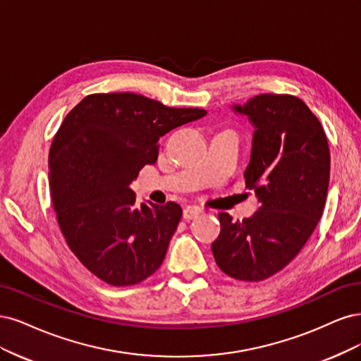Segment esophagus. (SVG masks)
<instances>
[{
    "instance_id": "obj_1",
    "label": "esophagus",
    "mask_w": 361,
    "mask_h": 361,
    "mask_svg": "<svg viewBox=\"0 0 361 361\" xmlns=\"http://www.w3.org/2000/svg\"><path fill=\"white\" fill-rule=\"evenodd\" d=\"M200 214H201V210H200V208H196V207H188V208H184V212H183V217L185 220L196 219Z\"/></svg>"
}]
</instances>
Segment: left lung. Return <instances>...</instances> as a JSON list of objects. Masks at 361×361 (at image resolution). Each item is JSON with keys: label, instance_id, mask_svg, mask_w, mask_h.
<instances>
[{"label": "left lung", "instance_id": "obj_1", "mask_svg": "<svg viewBox=\"0 0 361 361\" xmlns=\"http://www.w3.org/2000/svg\"><path fill=\"white\" fill-rule=\"evenodd\" d=\"M255 127L246 188L259 208L232 222L219 213L212 250L219 269L243 282H261L293 261L322 216L330 180V148L307 104L290 94H259L232 106Z\"/></svg>", "mask_w": 361, "mask_h": 361}]
</instances>
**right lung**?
<instances>
[{
    "label": "right lung",
    "mask_w": 361,
    "mask_h": 361,
    "mask_svg": "<svg viewBox=\"0 0 361 361\" xmlns=\"http://www.w3.org/2000/svg\"><path fill=\"white\" fill-rule=\"evenodd\" d=\"M205 114L135 92H102L66 115L49 149L52 205L67 246L100 281L136 285L164 262L181 207H139L130 183L156 164L160 136Z\"/></svg>",
    "instance_id": "right-lung-1"
}]
</instances>
